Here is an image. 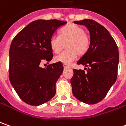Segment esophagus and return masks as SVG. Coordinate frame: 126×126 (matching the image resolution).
<instances>
[{"instance_id":"34e87169","label":"esophagus","mask_w":126,"mask_h":126,"mask_svg":"<svg viewBox=\"0 0 126 126\" xmlns=\"http://www.w3.org/2000/svg\"><path fill=\"white\" fill-rule=\"evenodd\" d=\"M63 67L65 69V68H67V67H70V66L67 65V64H63Z\"/></svg>"}]
</instances>
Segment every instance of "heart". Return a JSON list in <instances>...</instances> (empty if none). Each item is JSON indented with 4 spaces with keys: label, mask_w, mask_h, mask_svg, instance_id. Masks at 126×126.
I'll return each mask as SVG.
<instances>
[{
    "label": "heart",
    "mask_w": 126,
    "mask_h": 126,
    "mask_svg": "<svg viewBox=\"0 0 126 126\" xmlns=\"http://www.w3.org/2000/svg\"><path fill=\"white\" fill-rule=\"evenodd\" d=\"M68 42L67 51H64L56 56V62L70 64L75 61L78 53L84 54L89 46V38L84 34V31L80 26L75 24H69L62 28L59 31V35H54L50 38V47L54 53H59Z\"/></svg>",
    "instance_id": "obj_1"
}]
</instances>
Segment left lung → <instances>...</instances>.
<instances>
[{"label":"left lung","instance_id":"obj_1","mask_svg":"<svg viewBox=\"0 0 126 126\" xmlns=\"http://www.w3.org/2000/svg\"><path fill=\"white\" fill-rule=\"evenodd\" d=\"M86 26L90 33V45L78 61L87 72L74 69L70 83L74 96L89 105L100 102L117 77L119 55L114 38L106 28L91 19L75 21Z\"/></svg>","mask_w":126,"mask_h":126}]
</instances>
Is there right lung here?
Listing matches in <instances>:
<instances>
[{
	"instance_id": "obj_1",
	"label": "right lung",
	"mask_w": 126,
	"mask_h": 126,
	"mask_svg": "<svg viewBox=\"0 0 126 126\" xmlns=\"http://www.w3.org/2000/svg\"><path fill=\"white\" fill-rule=\"evenodd\" d=\"M66 21L56 19L34 21L16 35L10 48L9 78L20 98L28 105L38 106L56 94V82L63 71L62 63L40 67L50 61L53 52L50 38Z\"/></svg>"
}]
</instances>
